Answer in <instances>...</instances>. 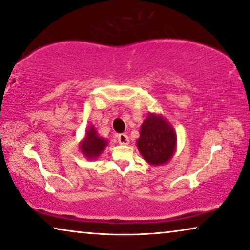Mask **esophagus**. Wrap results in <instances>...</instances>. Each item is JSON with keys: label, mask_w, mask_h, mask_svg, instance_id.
<instances>
[{"label": "esophagus", "mask_w": 250, "mask_h": 250, "mask_svg": "<svg viewBox=\"0 0 250 250\" xmlns=\"http://www.w3.org/2000/svg\"><path fill=\"white\" fill-rule=\"evenodd\" d=\"M117 140H118L119 145L126 146V145H128V143H129V138L125 134V133H121V134H118Z\"/></svg>", "instance_id": "obj_1"}]
</instances>
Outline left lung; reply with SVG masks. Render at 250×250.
<instances>
[{"label": "left lung", "mask_w": 250, "mask_h": 250, "mask_svg": "<svg viewBox=\"0 0 250 250\" xmlns=\"http://www.w3.org/2000/svg\"><path fill=\"white\" fill-rule=\"evenodd\" d=\"M136 145L146 162L152 165H162L173 156L176 135L165 119L150 114L141 126Z\"/></svg>", "instance_id": "1"}]
</instances>
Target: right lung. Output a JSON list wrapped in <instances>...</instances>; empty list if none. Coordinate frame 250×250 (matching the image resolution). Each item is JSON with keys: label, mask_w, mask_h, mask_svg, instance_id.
I'll return each mask as SVG.
<instances>
[{"label": "right lung", "mask_w": 250, "mask_h": 250, "mask_svg": "<svg viewBox=\"0 0 250 250\" xmlns=\"http://www.w3.org/2000/svg\"><path fill=\"white\" fill-rule=\"evenodd\" d=\"M105 146H107V141L101 139L100 136H98L95 129L91 126V127H88L87 129L86 135H85V140L81 145V149L87 158L93 159L97 158V157L104 151Z\"/></svg>", "instance_id": "add662e5"}]
</instances>
